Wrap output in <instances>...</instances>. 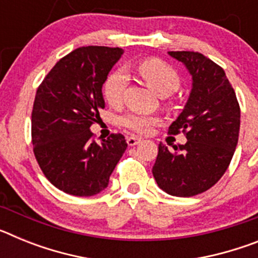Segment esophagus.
<instances>
[{
	"label": "esophagus",
	"mask_w": 258,
	"mask_h": 258,
	"mask_svg": "<svg viewBox=\"0 0 258 258\" xmlns=\"http://www.w3.org/2000/svg\"><path fill=\"white\" fill-rule=\"evenodd\" d=\"M141 141H142V140H141L140 137H134V136L126 137L127 146H136V145H138V143H140Z\"/></svg>",
	"instance_id": "34e87169"
}]
</instances>
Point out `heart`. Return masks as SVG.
<instances>
[{"label": "heart", "instance_id": "1", "mask_svg": "<svg viewBox=\"0 0 258 258\" xmlns=\"http://www.w3.org/2000/svg\"><path fill=\"white\" fill-rule=\"evenodd\" d=\"M137 74L152 89L157 95L168 97L177 92L181 85V79L177 71L161 59H142L136 66ZM127 88V76L124 71L116 70L108 75L103 84V97L111 107L121 106L124 103L125 92ZM159 122V118L152 115L127 113L120 120V125L132 133L147 134Z\"/></svg>", "mask_w": 258, "mask_h": 258}]
</instances>
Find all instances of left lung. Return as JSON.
Instances as JSON below:
<instances>
[{"mask_svg":"<svg viewBox=\"0 0 258 258\" xmlns=\"http://www.w3.org/2000/svg\"><path fill=\"white\" fill-rule=\"evenodd\" d=\"M192 75V90L169 134L183 133L184 145L169 151L159 145L152 174L173 197L188 198L209 190L229 168L240 127V107L222 67L197 51H169Z\"/></svg>","mask_w":258,"mask_h":258,"instance_id":"1","label":"left lung"}]
</instances>
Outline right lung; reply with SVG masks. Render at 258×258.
<instances>
[{"instance_id": "obj_1", "label": "right lung", "mask_w": 258, "mask_h": 258, "mask_svg": "<svg viewBox=\"0 0 258 258\" xmlns=\"http://www.w3.org/2000/svg\"><path fill=\"white\" fill-rule=\"evenodd\" d=\"M121 54L120 47H79L50 70L36 92L33 154L45 177L63 192L75 197L101 192L126 150L122 134L112 133L97 143L89 131L101 120L102 86Z\"/></svg>"}]
</instances>
